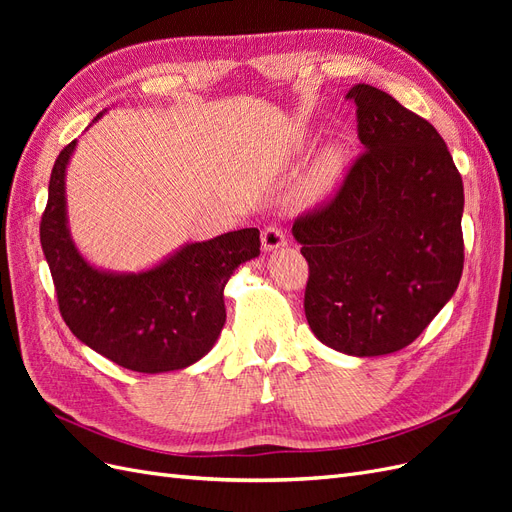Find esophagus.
I'll return each mask as SVG.
<instances>
[{
    "label": "esophagus",
    "mask_w": 512,
    "mask_h": 512,
    "mask_svg": "<svg viewBox=\"0 0 512 512\" xmlns=\"http://www.w3.org/2000/svg\"><path fill=\"white\" fill-rule=\"evenodd\" d=\"M262 247L265 250H280V247H284L288 241H286V235L282 232L280 226H267L265 230H262Z\"/></svg>",
    "instance_id": "obj_1"
}]
</instances>
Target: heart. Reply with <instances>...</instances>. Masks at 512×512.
<instances>
[{
  "label": "heart",
  "instance_id": "b5f03b06",
  "mask_svg": "<svg viewBox=\"0 0 512 512\" xmlns=\"http://www.w3.org/2000/svg\"><path fill=\"white\" fill-rule=\"evenodd\" d=\"M339 164H342V160H339L337 151H329L327 156H324L320 168L316 170V175L312 179V194L314 196L322 194L324 190H329V185L335 181V177L339 173Z\"/></svg>",
  "mask_w": 512,
  "mask_h": 512
}]
</instances>
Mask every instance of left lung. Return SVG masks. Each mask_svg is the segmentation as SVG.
I'll use <instances>...</instances> for the list:
<instances>
[{
	"instance_id": "obj_1",
	"label": "left lung",
	"mask_w": 512,
	"mask_h": 512,
	"mask_svg": "<svg viewBox=\"0 0 512 512\" xmlns=\"http://www.w3.org/2000/svg\"><path fill=\"white\" fill-rule=\"evenodd\" d=\"M346 100L365 149L292 235L309 267V329L333 350L380 356L410 346L459 286L463 183L427 119L365 83Z\"/></svg>"
}]
</instances>
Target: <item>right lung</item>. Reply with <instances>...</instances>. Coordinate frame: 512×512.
I'll use <instances>...</instances> for the list:
<instances>
[{"mask_svg":"<svg viewBox=\"0 0 512 512\" xmlns=\"http://www.w3.org/2000/svg\"><path fill=\"white\" fill-rule=\"evenodd\" d=\"M74 145L61 149L53 164L40 220L61 318L91 350L141 374L183 369L203 359L226 322L228 277L260 254L258 228L190 243L138 275L98 271L76 252L66 226L64 179Z\"/></svg>","mask_w":512,"mask_h":512,"instance_id":"1","label":"right lung"}]
</instances>
